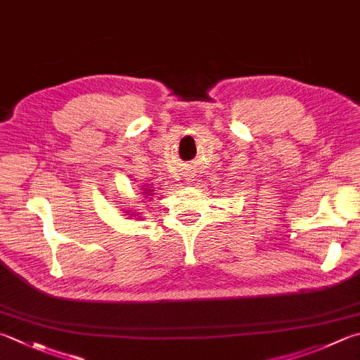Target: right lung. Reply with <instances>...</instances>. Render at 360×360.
Listing matches in <instances>:
<instances>
[{
  "instance_id": "right-lung-1",
  "label": "right lung",
  "mask_w": 360,
  "mask_h": 360,
  "mask_svg": "<svg viewBox=\"0 0 360 360\" xmlns=\"http://www.w3.org/2000/svg\"><path fill=\"white\" fill-rule=\"evenodd\" d=\"M146 194H147V195H152L153 191H152V189H146ZM147 195H146V198H147ZM134 216H136V214H134Z\"/></svg>"
}]
</instances>
